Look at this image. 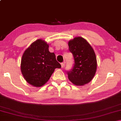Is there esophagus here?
<instances>
[{"instance_id":"obj_1","label":"esophagus","mask_w":121,"mask_h":121,"mask_svg":"<svg viewBox=\"0 0 121 121\" xmlns=\"http://www.w3.org/2000/svg\"><path fill=\"white\" fill-rule=\"evenodd\" d=\"M61 67H62V68H63V67H65V62H62V63H61Z\"/></svg>"}]
</instances>
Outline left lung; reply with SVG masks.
<instances>
[{
	"instance_id": "obj_1",
	"label": "left lung",
	"mask_w": 121,
	"mask_h": 121,
	"mask_svg": "<svg viewBox=\"0 0 121 121\" xmlns=\"http://www.w3.org/2000/svg\"><path fill=\"white\" fill-rule=\"evenodd\" d=\"M69 50L75 60L72 70L68 71V79L76 86L89 83L95 76L97 68L95 53L87 41L76 37L68 42Z\"/></svg>"
}]
</instances>
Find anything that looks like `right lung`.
Returning a JSON list of instances; mask_svg holds the SVG:
<instances>
[{
	"instance_id": "add662e5",
	"label": "right lung",
	"mask_w": 121,
	"mask_h": 121,
	"mask_svg": "<svg viewBox=\"0 0 121 121\" xmlns=\"http://www.w3.org/2000/svg\"><path fill=\"white\" fill-rule=\"evenodd\" d=\"M49 45L42 39L35 41L24 51L21 62V71L29 84L40 87L48 82L56 68L61 66L56 55L51 53Z\"/></svg>"
}]
</instances>
